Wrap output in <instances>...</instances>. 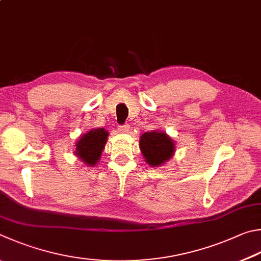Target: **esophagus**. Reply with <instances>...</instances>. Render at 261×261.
Here are the masks:
<instances>
[{
	"mask_svg": "<svg viewBox=\"0 0 261 261\" xmlns=\"http://www.w3.org/2000/svg\"><path fill=\"white\" fill-rule=\"evenodd\" d=\"M117 130L121 132V134H126V132H129L130 130V126L127 124H124V125H120L117 127Z\"/></svg>",
	"mask_w": 261,
	"mask_h": 261,
	"instance_id": "1",
	"label": "esophagus"
}]
</instances>
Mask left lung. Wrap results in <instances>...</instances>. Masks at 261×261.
Instances as JSON below:
<instances>
[{"label": "left lung", "mask_w": 261, "mask_h": 261, "mask_svg": "<svg viewBox=\"0 0 261 261\" xmlns=\"http://www.w3.org/2000/svg\"><path fill=\"white\" fill-rule=\"evenodd\" d=\"M139 147L145 162L153 168L167 163L176 151V144L171 137L158 129L141 135Z\"/></svg>", "instance_id": "obj_1"}]
</instances>
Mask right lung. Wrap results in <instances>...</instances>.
<instances>
[{"label": "right lung", "mask_w": 261, "mask_h": 261, "mask_svg": "<svg viewBox=\"0 0 261 261\" xmlns=\"http://www.w3.org/2000/svg\"><path fill=\"white\" fill-rule=\"evenodd\" d=\"M108 139V131L97 127L85 132L75 143L74 155L87 167L96 165L101 158L102 150Z\"/></svg>", "instance_id": "1"}]
</instances>
